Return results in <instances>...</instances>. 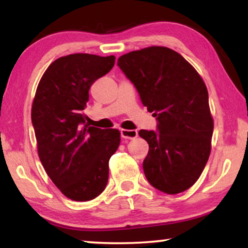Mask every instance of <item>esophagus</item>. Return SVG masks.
<instances>
[{
  "label": "esophagus",
  "mask_w": 248,
  "mask_h": 248,
  "mask_svg": "<svg viewBox=\"0 0 248 248\" xmlns=\"http://www.w3.org/2000/svg\"><path fill=\"white\" fill-rule=\"evenodd\" d=\"M121 135L123 139H135L138 137V132L134 130H121Z\"/></svg>",
  "instance_id": "1"
}]
</instances>
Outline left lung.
I'll use <instances>...</instances> for the list:
<instances>
[{"label": "left lung", "mask_w": 248, "mask_h": 248, "mask_svg": "<svg viewBox=\"0 0 248 248\" xmlns=\"http://www.w3.org/2000/svg\"><path fill=\"white\" fill-rule=\"evenodd\" d=\"M117 65L157 117V131L139 132L149 143L145 177L167 194L186 191L202 174L211 151L213 120L202 78L181 54L167 47L127 53Z\"/></svg>", "instance_id": "left-lung-1"}]
</instances>
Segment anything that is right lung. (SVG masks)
<instances>
[{
    "mask_svg": "<svg viewBox=\"0 0 248 248\" xmlns=\"http://www.w3.org/2000/svg\"><path fill=\"white\" fill-rule=\"evenodd\" d=\"M115 56L71 54L47 67L37 87L31 122L40 161L66 198L90 201L108 182V161L121 133L86 124L83 109L94 81L113 69Z\"/></svg>",
    "mask_w": 248,
    "mask_h": 248,
    "instance_id": "obj_1",
    "label": "right lung"
}]
</instances>
